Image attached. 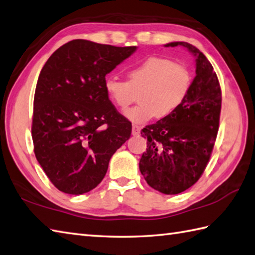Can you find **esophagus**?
<instances>
[{
  "instance_id": "1",
  "label": "esophagus",
  "mask_w": 255,
  "mask_h": 255,
  "mask_svg": "<svg viewBox=\"0 0 255 255\" xmlns=\"http://www.w3.org/2000/svg\"><path fill=\"white\" fill-rule=\"evenodd\" d=\"M140 130H141L140 126H138V125H132V134H133V136H139Z\"/></svg>"
}]
</instances>
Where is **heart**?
Masks as SVG:
<instances>
[{
    "instance_id": "heart-1",
    "label": "heart",
    "mask_w": 255,
    "mask_h": 255,
    "mask_svg": "<svg viewBox=\"0 0 255 255\" xmlns=\"http://www.w3.org/2000/svg\"><path fill=\"white\" fill-rule=\"evenodd\" d=\"M127 74L128 81L108 75L104 79V89L121 109L128 108L139 93L140 104L125 113L129 121L137 124L171 116L191 89L190 71L167 58L148 57L129 66Z\"/></svg>"
}]
</instances>
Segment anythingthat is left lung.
<instances>
[{
	"mask_svg": "<svg viewBox=\"0 0 255 255\" xmlns=\"http://www.w3.org/2000/svg\"><path fill=\"white\" fill-rule=\"evenodd\" d=\"M181 46L196 56V77L186 101L168 118L148 125L139 169L147 183L164 194H178L196 183L210 160L219 130L221 87L211 63L199 49L186 42Z\"/></svg>",
	"mask_w": 255,
	"mask_h": 255,
	"instance_id": "8db88e82",
	"label": "left lung"
}]
</instances>
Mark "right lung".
Returning <instances> with one entry per match:
<instances>
[{"label":"right lung","instance_id":"1","mask_svg":"<svg viewBox=\"0 0 255 255\" xmlns=\"http://www.w3.org/2000/svg\"><path fill=\"white\" fill-rule=\"evenodd\" d=\"M134 51L74 39L42 68L34 95V153L59 191L96 188L113 154L130 138L131 123L109 101L104 79Z\"/></svg>","mask_w":255,"mask_h":255}]
</instances>
